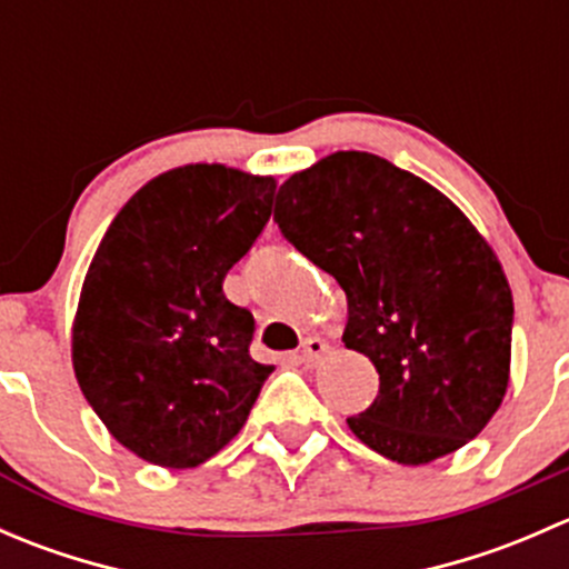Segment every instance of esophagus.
Instances as JSON below:
<instances>
[{"label": "esophagus", "instance_id": "obj_1", "mask_svg": "<svg viewBox=\"0 0 569 569\" xmlns=\"http://www.w3.org/2000/svg\"><path fill=\"white\" fill-rule=\"evenodd\" d=\"M327 352H330V347H327V343L321 341V338L311 336V338H306V341H302L300 360H302V363H306V366H313V363H319V360L325 358Z\"/></svg>", "mask_w": 569, "mask_h": 569}]
</instances>
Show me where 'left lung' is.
Instances as JSON below:
<instances>
[{
	"label": "left lung",
	"mask_w": 569,
	"mask_h": 569,
	"mask_svg": "<svg viewBox=\"0 0 569 569\" xmlns=\"http://www.w3.org/2000/svg\"><path fill=\"white\" fill-rule=\"evenodd\" d=\"M274 222L338 280L349 306L341 341L380 375L349 429L401 465L473 440L507 393L515 306L468 217L388 159L338 151L278 189Z\"/></svg>",
	"instance_id": "1"
}]
</instances>
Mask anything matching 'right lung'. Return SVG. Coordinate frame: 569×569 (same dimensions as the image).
Masks as SVG:
<instances>
[{"label": "right lung", "mask_w": 569, "mask_h": 569, "mask_svg": "<svg viewBox=\"0 0 569 569\" xmlns=\"http://www.w3.org/2000/svg\"><path fill=\"white\" fill-rule=\"evenodd\" d=\"M274 178L187 164L148 181L112 220L84 278L73 371L118 443L194 468L248 421L272 366L256 319L222 291L272 214Z\"/></svg>", "instance_id": "obj_1"}]
</instances>
